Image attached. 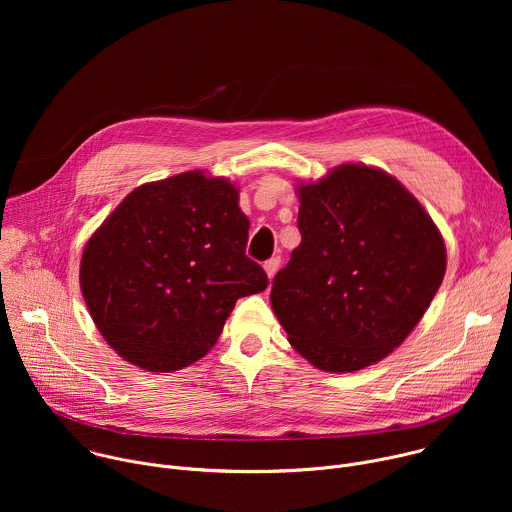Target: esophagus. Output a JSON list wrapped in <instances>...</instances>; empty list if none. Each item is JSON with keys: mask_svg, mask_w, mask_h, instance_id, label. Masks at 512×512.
Returning <instances> with one entry per match:
<instances>
[{"mask_svg": "<svg viewBox=\"0 0 512 512\" xmlns=\"http://www.w3.org/2000/svg\"><path fill=\"white\" fill-rule=\"evenodd\" d=\"M279 263H281V259H279V257H271V259H267V261L263 263V269H265V273H267V277H269V279H273L275 271L279 269Z\"/></svg>", "mask_w": 512, "mask_h": 512, "instance_id": "1", "label": "esophagus"}]
</instances>
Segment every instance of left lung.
I'll return each mask as SVG.
<instances>
[{"label":"left lung","mask_w":512,"mask_h":512,"mask_svg":"<svg viewBox=\"0 0 512 512\" xmlns=\"http://www.w3.org/2000/svg\"><path fill=\"white\" fill-rule=\"evenodd\" d=\"M302 243L273 277L271 308L316 369L352 373L385 358L442 285L446 245L393 176L342 164L300 184Z\"/></svg>","instance_id":"8db88e82"}]
</instances>
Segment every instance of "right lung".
Masks as SVG:
<instances>
[{"label": "right lung", "instance_id": "add662e5", "mask_svg": "<svg viewBox=\"0 0 512 512\" xmlns=\"http://www.w3.org/2000/svg\"><path fill=\"white\" fill-rule=\"evenodd\" d=\"M249 218L227 178L200 170L135 188L85 245L81 289L107 344L172 373L216 344L239 298L267 275L245 255Z\"/></svg>", "mask_w": 512, "mask_h": 512}]
</instances>
